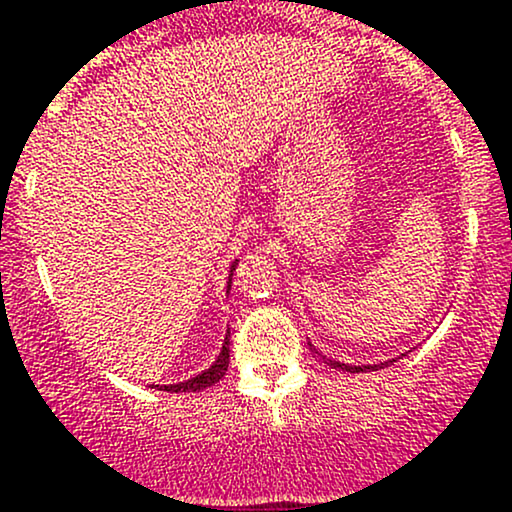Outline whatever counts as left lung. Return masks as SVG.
<instances>
[{
  "label": "left lung",
  "instance_id": "1",
  "mask_svg": "<svg viewBox=\"0 0 512 512\" xmlns=\"http://www.w3.org/2000/svg\"><path fill=\"white\" fill-rule=\"evenodd\" d=\"M326 363H329L331 367H338V370H346V372H367V370H377V367L387 365V363H382V365H346V363H336V360H326Z\"/></svg>",
  "mask_w": 512,
  "mask_h": 512
}]
</instances>
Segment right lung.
Listing matches in <instances>:
<instances>
[{"mask_svg":"<svg viewBox=\"0 0 512 512\" xmlns=\"http://www.w3.org/2000/svg\"><path fill=\"white\" fill-rule=\"evenodd\" d=\"M234 268H237V261L232 263V271H234ZM229 283H232V273H229ZM229 287H232V285H227V290H229ZM227 365H229V331H227L225 343H222L220 355H217V360L208 367V370L200 372V375H195L186 382L164 384V387H159V384H157L154 389H164V392H176V394H179V392H200V389H205V387H210V384L220 382L222 377H225Z\"/></svg>","mask_w":512,"mask_h":512,"instance_id":"obj_1","label":"right lung"}]
</instances>
